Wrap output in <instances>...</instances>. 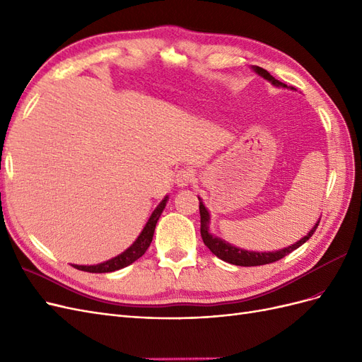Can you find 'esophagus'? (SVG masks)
Wrapping results in <instances>:
<instances>
[{
	"instance_id": "esophagus-1",
	"label": "esophagus",
	"mask_w": 362,
	"mask_h": 362,
	"mask_svg": "<svg viewBox=\"0 0 362 362\" xmlns=\"http://www.w3.org/2000/svg\"><path fill=\"white\" fill-rule=\"evenodd\" d=\"M194 181V173L190 169H181L178 170L177 177H175V182H177L178 187H187Z\"/></svg>"
}]
</instances>
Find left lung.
Listing matches in <instances>:
<instances>
[{"label": "left lung", "instance_id": "obj_1", "mask_svg": "<svg viewBox=\"0 0 362 362\" xmlns=\"http://www.w3.org/2000/svg\"><path fill=\"white\" fill-rule=\"evenodd\" d=\"M252 69H254L255 74L262 76V78L267 80L269 83H272L273 86L294 90V87L281 83L279 80L275 78V76H272L266 69H262L259 66H252ZM198 199H199V213H201V235H202L205 246L210 249L217 258H221V259L229 262V264H234V266H243V267L264 266V264H270V262H275V261L284 258L286 255L291 254L293 250L300 247L305 242H308L310 237L314 234V231L317 229V226H319V222H320V221H317V223L311 228L310 233H306V235H303L299 240V242L293 243L288 247H282V249L275 250V252L247 250V249H242V247H237L231 243H228V242H225L223 238L213 235L210 233V213H208V210L205 208V205H204V202H202L199 196H198Z\"/></svg>", "mask_w": 362, "mask_h": 362}]
</instances>
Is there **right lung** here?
Returning a JSON list of instances; mask_svg holds the SVG:
<instances>
[{"mask_svg":"<svg viewBox=\"0 0 362 362\" xmlns=\"http://www.w3.org/2000/svg\"><path fill=\"white\" fill-rule=\"evenodd\" d=\"M169 201V196H164V199L157 205V208L152 211L151 217L148 218V222L145 225V228L141 229V233L139 234V237L136 238V242L131 245L128 249H125L122 254H119L117 257L100 262V264H93V266H78V264H72V267L78 269V270H84V272H90V273H108V272H115L119 269H124L129 264H133L136 259H139L141 255L145 254L146 249L149 247L152 237H154V231H156V225L158 222V218L166 206Z\"/></svg>","mask_w":362,"mask_h":362,"instance_id":"right-lung-1","label":"right lung"}]
</instances>
